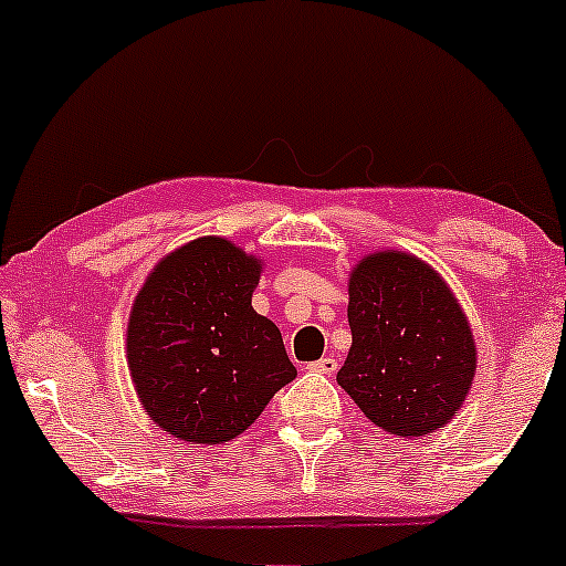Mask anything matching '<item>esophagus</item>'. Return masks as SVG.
Returning a JSON list of instances; mask_svg holds the SVG:
<instances>
[{
	"instance_id": "1",
	"label": "esophagus",
	"mask_w": 566,
	"mask_h": 566,
	"mask_svg": "<svg viewBox=\"0 0 566 566\" xmlns=\"http://www.w3.org/2000/svg\"><path fill=\"white\" fill-rule=\"evenodd\" d=\"M311 373H322V375H333L337 369V359L333 356H322L319 361H314V365H308Z\"/></svg>"
}]
</instances>
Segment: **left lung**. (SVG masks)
<instances>
[{
	"label": "left lung",
	"instance_id": "1",
	"mask_svg": "<svg viewBox=\"0 0 566 566\" xmlns=\"http://www.w3.org/2000/svg\"><path fill=\"white\" fill-rule=\"evenodd\" d=\"M350 348L337 386L382 431L431 437L463 407L476 340L463 305L412 252H369L348 274Z\"/></svg>",
	"mask_w": 566,
	"mask_h": 566
}]
</instances>
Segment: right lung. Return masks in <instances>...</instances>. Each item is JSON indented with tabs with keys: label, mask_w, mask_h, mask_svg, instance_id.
Masks as SVG:
<instances>
[{
	"label": "right lung",
	"mask_w": 566,
	"mask_h": 566,
	"mask_svg": "<svg viewBox=\"0 0 566 566\" xmlns=\"http://www.w3.org/2000/svg\"><path fill=\"white\" fill-rule=\"evenodd\" d=\"M263 261L223 237L167 252L127 319V367L143 409L191 444H223L261 418L297 369L252 308Z\"/></svg>",
	"instance_id": "obj_1"
}]
</instances>
